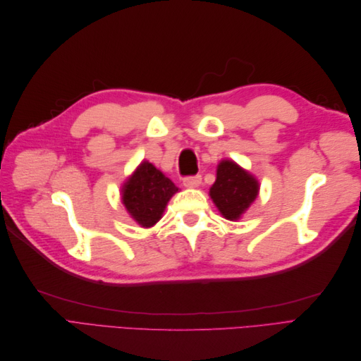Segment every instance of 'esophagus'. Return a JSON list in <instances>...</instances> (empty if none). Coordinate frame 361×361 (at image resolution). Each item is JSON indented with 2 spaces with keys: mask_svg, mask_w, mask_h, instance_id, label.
Returning a JSON list of instances; mask_svg holds the SVG:
<instances>
[{
  "mask_svg": "<svg viewBox=\"0 0 361 361\" xmlns=\"http://www.w3.org/2000/svg\"><path fill=\"white\" fill-rule=\"evenodd\" d=\"M200 183H202L200 174H197V176H188L183 179V187H187V188H197Z\"/></svg>",
  "mask_w": 361,
  "mask_h": 361,
  "instance_id": "obj_1",
  "label": "esophagus"
}]
</instances>
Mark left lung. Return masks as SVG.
Returning <instances> with one entry per match:
<instances>
[{
    "instance_id": "left-lung-1",
    "label": "left lung",
    "mask_w": 361,
    "mask_h": 361,
    "mask_svg": "<svg viewBox=\"0 0 361 361\" xmlns=\"http://www.w3.org/2000/svg\"><path fill=\"white\" fill-rule=\"evenodd\" d=\"M259 192V182L253 174L231 159H223L216 167V180L209 195L226 220L236 221L248 209Z\"/></svg>"
}]
</instances>
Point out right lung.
Wrapping results in <instances>:
<instances>
[{
    "label": "right lung",
    "instance_id": "right-lung-1",
    "mask_svg": "<svg viewBox=\"0 0 361 361\" xmlns=\"http://www.w3.org/2000/svg\"><path fill=\"white\" fill-rule=\"evenodd\" d=\"M179 188L155 166L143 161L122 188V203L141 227L157 224Z\"/></svg>",
    "mask_w": 361,
    "mask_h": 361
}]
</instances>
